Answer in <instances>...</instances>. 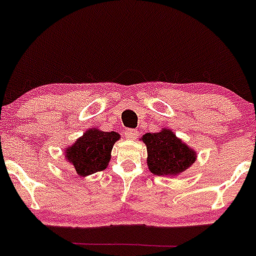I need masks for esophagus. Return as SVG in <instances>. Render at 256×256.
I'll return each mask as SVG.
<instances>
[{"label": "esophagus", "mask_w": 256, "mask_h": 256, "mask_svg": "<svg viewBox=\"0 0 256 256\" xmlns=\"http://www.w3.org/2000/svg\"><path fill=\"white\" fill-rule=\"evenodd\" d=\"M124 136L128 138V140H134V138H137L138 136V131L128 128V130L124 131Z\"/></svg>", "instance_id": "1"}]
</instances>
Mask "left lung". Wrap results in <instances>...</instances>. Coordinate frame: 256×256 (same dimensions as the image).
Returning a JSON list of instances; mask_svg holds the SVG:
<instances>
[{
    "mask_svg": "<svg viewBox=\"0 0 256 256\" xmlns=\"http://www.w3.org/2000/svg\"><path fill=\"white\" fill-rule=\"evenodd\" d=\"M142 140L148 150L149 170L156 176H177L189 168L196 158L195 152L170 130L146 134Z\"/></svg>",
    "mask_w": 256,
    "mask_h": 256,
    "instance_id": "1",
    "label": "left lung"
}]
</instances>
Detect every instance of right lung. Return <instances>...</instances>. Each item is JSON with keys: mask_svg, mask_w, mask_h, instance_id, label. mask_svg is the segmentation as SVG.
I'll use <instances>...</instances> for the list:
<instances>
[{"mask_svg": "<svg viewBox=\"0 0 256 256\" xmlns=\"http://www.w3.org/2000/svg\"><path fill=\"white\" fill-rule=\"evenodd\" d=\"M119 140V134L104 132L98 128L88 130L66 152V158L73 164L79 176H89L102 171L110 160V152L114 143Z\"/></svg>", "mask_w": 256, "mask_h": 256, "instance_id": "add662e5", "label": "right lung"}]
</instances>
